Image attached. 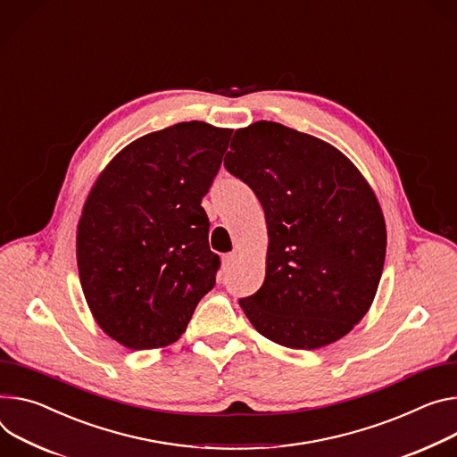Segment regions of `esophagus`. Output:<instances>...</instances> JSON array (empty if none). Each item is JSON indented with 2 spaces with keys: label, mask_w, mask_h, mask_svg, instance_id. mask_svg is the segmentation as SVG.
Returning a JSON list of instances; mask_svg holds the SVG:
<instances>
[{
  "label": "esophagus",
  "mask_w": 457,
  "mask_h": 457,
  "mask_svg": "<svg viewBox=\"0 0 457 457\" xmlns=\"http://www.w3.org/2000/svg\"><path fill=\"white\" fill-rule=\"evenodd\" d=\"M237 261H238V253H237V252L228 253V255H224V259H222V262H224V268H226V270H229Z\"/></svg>",
  "instance_id": "1"
}]
</instances>
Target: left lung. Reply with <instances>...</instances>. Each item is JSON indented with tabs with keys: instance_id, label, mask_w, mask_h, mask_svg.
<instances>
[{
	"instance_id": "1",
	"label": "left lung",
	"mask_w": 457,
	"mask_h": 457,
	"mask_svg": "<svg viewBox=\"0 0 457 457\" xmlns=\"http://www.w3.org/2000/svg\"><path fill=\"white\" fill-rule=\"evenodd\" d=\"M226 170L261 200L266 277L238 304L266 339L315 350L345 337L378 294L386 224L379 200L337 147L277 121L237 129Z\"/></svg>"
}]
</instances>
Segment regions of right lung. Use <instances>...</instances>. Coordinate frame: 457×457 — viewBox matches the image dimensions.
I'll return each mask as SVG.
<instances>
[{"mask_svg": "<svg viewBox=\"0 0 457 457\" xmlns=\"http://www.w3.org/2000/svg\"><path fill=\"white\" fill-rule=\"evenodd\" d=\"M233 129L180 121L123 147L96 179L76 231L96 324L129 350L180 339L220 266L200 205Z\"/></svg>", "mask_w": 457, "mask_h": 457, "instance_id": "right-lung-1", "label": "right lung"}]
</instances>
